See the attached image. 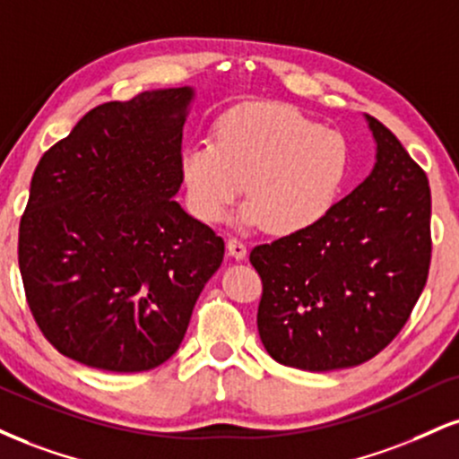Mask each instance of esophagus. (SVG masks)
Instances as JSON below:
<instances>
[{"label":"esophagus","instance_id":"1","mask_svg":"<svg viewBox=\"0 0 459 459\" xmlns=\"http://www.w3.org/2000/svg\"><path fill=\"white\" fill-rule=\"evenodd\" d=\"M226 250H229L230 256L237 258V261H244L247 254V247L244 241L235 239V237H229V239H226Z\"/></svg>","mask_w":459,"mask_h":459}]
</instances>
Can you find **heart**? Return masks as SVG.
Returning a JSON list of instances; mask_svg holds the SVG:
<instances>
[{"instance_id": "1", "label": "heart", "mask_w": 459, "mask_h": 459, "mask_svg": "<svg viewBox=\"0 0 459 459\" xmlns=\"http://www.w3.org/2000/svg\"><path fill=\"white\" fill-rule=\"evenodd\" d=\"M344 136L320 128L301 110L273 102L230 108L215 121L212 143L181 156L187 209L201 222L224 218L246 186L239 224L273 235L310 229L329 212L349 175Z\"/></svg>"}]
</instances>
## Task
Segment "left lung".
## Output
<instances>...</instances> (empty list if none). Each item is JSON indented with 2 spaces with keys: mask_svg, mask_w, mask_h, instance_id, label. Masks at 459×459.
<instances>
[{
  "mask_svg": "<svg viewBox=\"0 0 459 459\" xmlns=\"http://www.w3.org/2000/svg\"><path fill=\"white\" fill-rule=\"evenodd\" d=\"M366 117L377 141L368 179L310 229L250 252L263 280L258 335L282 366L329 372L377 357L428 282V177L394 132Z\"/></svg>",
  "mask_w": 459,
  "mask_h": 459,
  "instance_id": "1",
  "label": "left lung"
}]
</instances>
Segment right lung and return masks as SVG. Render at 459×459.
Wrapping results in <instances>:
<instances>
[{
  "instance_id": "right-lung-1",
  "label": "right lung",
  "mask_w": 459,
  "mask_h": 459,
  "mask_svg": "<svg viewBox=\"0 0 459 459\" xmlns=\"http://www.w3.org/2000/svg\"><path fill=\"white\" fill-rule=\"evenodd\" d=\"M190 87L82 115L44 152L19 226L31 316L62 355L147 372L175 355L224 241L187 215L181 136Z\"/></svg>"
}]
</instances>
